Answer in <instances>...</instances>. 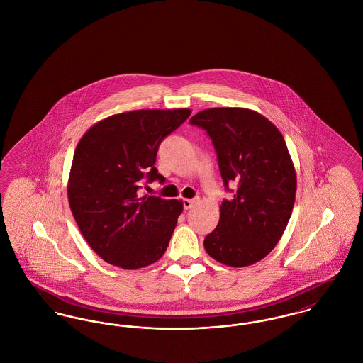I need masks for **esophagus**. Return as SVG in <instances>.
I'll use <instances>...</instances> for the list:
<instances>
[{
  "label": "esophagus",
  "instance_id": "esophagus-1",
  "mask_svg": "<svg viewBox=\"0 0 363 363\" xmlns=\"http://www.w3.org/2000/svg\"><path fill=\"white\" fill-rule=\"evenodd\" d=\"M198 201H199V198H192V199H184L183 201V206H184V210H189L194 206V205H196L198 203Z\"/></svg>",
  "mask_w": 363,
  "mask_h": 363
}]
</instances>
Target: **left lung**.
Masks as SVG:
<instances>
[{
	"label": "left lung",
	"instance_id": "obj_1",
	"mask_svg": "<svg viewBox=\"0 0 363 363\" xmlns=\"http://www.w3.org/2000/svg\"><path fill=\"white\" fill-rule=\"evenodd\" d=\"M190 123L211 138L224 186L238 183L220 205L205 250L223 265L250 267L276 247L294 209L296 172L286 140L265 116L246 108H210Z\"/></svg>",
	"mask_w": 363,
	"mask_h": 363
}]
</instances>
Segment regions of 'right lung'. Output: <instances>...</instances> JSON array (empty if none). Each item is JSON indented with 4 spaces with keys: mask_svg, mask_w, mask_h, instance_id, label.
Returning <instances> with one entry per match:
<instances>
[{
    "mask_svg": "<svg viewBox=\"0 0 363 363\" xmlns=\"http://www.w3.org/2000/svg\"><path fill=\"white\" fill-rule=\"evenodd\" d=\"M191 109H140L109 116L77 143L68 179V202L89 246L108 264L135 270L157 262L169 245L182 199L139 195L155 169L161 140Z\"/></svg>",
    "mask_w": 363,
    "mask_h": 363,
    "instance_id": "1",
    "label": "right lung"
}]
</instances>
